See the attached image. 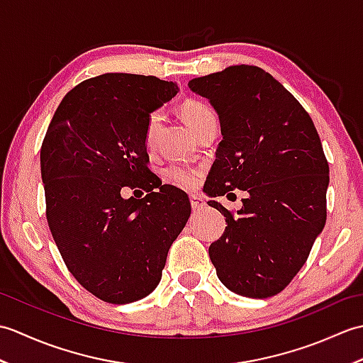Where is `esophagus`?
Listing matches in <instances>:
<instances>
[{
	"label": "esophagus",
	"mask_w": 363,
	"mask_h": 363,
	"mask_svg": "<svg viewBox=\"0 0 363 363\" xmlns=\"http://www.w3.org/2000/svg\"><path fill=\"white\" fill-rule=\"evenodd\" d=\"M190 204H191V209H194V211L203 209V207L206 206L204 199L201 196H198V195H191L190 196Z\"/></svg>",
	"instance_id": "esophagus-1"
}]
</instances>
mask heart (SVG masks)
<instances>
[{"mask_svg":"<svg viewBox=\"0 0 363 363\" xmlns=\"http://www.w3.org/2000/svg\"><path fill=\"white\" fill-rule=\"evenodd\" d=\"M181 117L187 123L189 128L194 133L199 134L201 129H204L209 123L217 121V115H215L213 109L199 99H186L179 107ZM162 121V113L159 111H154L148 115L145 128V140L148 145L152 143L154 137H156L157 129ZM203 176V169L199 167H190L186 164H172L165 169V177L168 182H172L173 186L181 189H195L198 186L199 179Z\"/></svg>","mask_w":363,"mask_h":363,"instance_id":"b5f03b06","label":"heart"}]
</instances>
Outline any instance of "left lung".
<instances>
[{"label":"left lung","mask_w":363,"mask_h":363,"mask_svg":"<svg viewBox=\"0 0 363 363\" xmlns=\"http://www.w3.org/2000/svg\"><path fill=\"white\" fill-rule=\"evenodd\" d=\"M189 87L220 117L223 140L207 194H248L237 212L209 201L228 223L209 246L212 264L237 295L274 296L303 268L326 223L329 165L317 128L298 99L259 67H228Z\"/></svg>","instance_id":"8db88e82"}]
</instances>
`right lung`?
Here are the masks:
<instances>
[{
    "mask_svg": "<svg viewBox=\"0 0 363 363\" xmlns=\"http://www.w3.org/2000/svg\"><path fill=\"white\" fill-rule=\"evenodd\" d=\"M156 76L104 73L72 89L40 150L46 220L74 279L98 299L129 304L157 287L189 198L148 168V115L177 94ZM123 186L143 188L123 200Z\"/></svg>",
    "mask_w": 363,
    "mask_h": 363,
    "instance_id": "obj_1",
    "label": "right lung"
}]
</instances>
